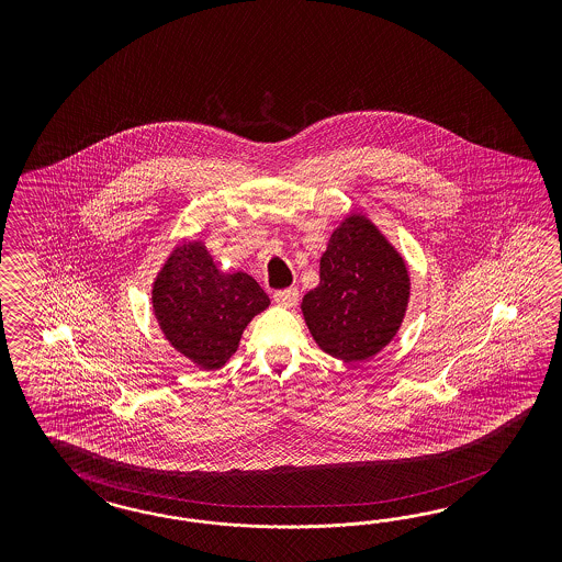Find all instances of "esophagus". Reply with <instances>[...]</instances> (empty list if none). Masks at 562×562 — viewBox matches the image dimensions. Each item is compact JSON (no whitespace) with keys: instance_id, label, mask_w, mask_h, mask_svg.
<instances>
[{"instance_id":"esophagus-1","label":"esophagus","mask_w":562,"mask_h":562,"mask_svg":"<svg viewBox=\"0 0 562 562\" xmlns=\"http://www.w3.org/2000/svg\"><path fill=\"white\" fill-rule=\"evenodd\" d=\"M273 299H276V303H280L282 306H294L296 305V301H299V290H278V292L273 294Z\"/></svg>"}]
</instances>
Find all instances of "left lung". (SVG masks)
<instances>
[{"label":"left lung","mask_w":562,"mask_h":562,"mask_svg":"<svg viewBox=\"0 0 562 562\" xmlns=\"http://www.w3.org/2000/svg\"><path fill=\"white\" fill-rule=\"evenodd\" d=\"M409 278L402 256L373 222L352 214L319 261V286L303 299L313 340L331 357L367 360L385 348L406 315Z\"/></svg>","instance_id":"8db88e82"}]
</instances>
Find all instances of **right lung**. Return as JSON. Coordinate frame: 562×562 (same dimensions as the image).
Segmentation results:
<instances>
[{
	"mask_svg": "<svg viewBox=\"0 0 562 562\" xmlns=\"http://www.w3.org/2000/svg\"><path fill=\"white\" fill-rule=\"evenodd\" d=\"M268 305L249 273L221 272L200 240L177 247L154 282V315L165 338L207 371L237 352L243 329Z\"/></svg>",
	"mask_w": 562,
	"mask_h": 562,
	"instance_id": "right-lung-1",
	"label": "right lung"
}]
</instances>
